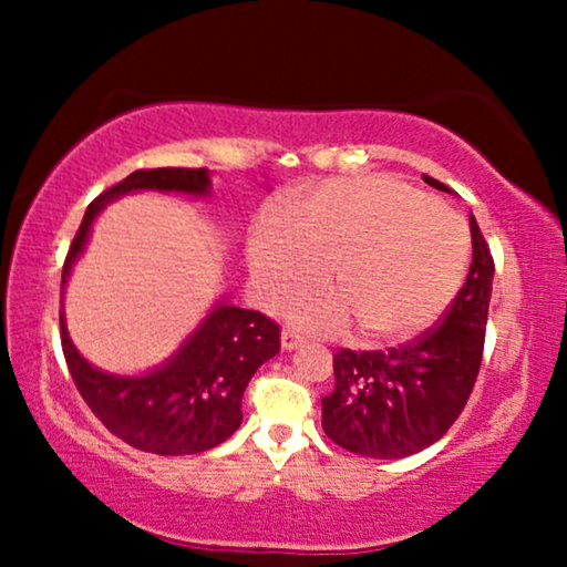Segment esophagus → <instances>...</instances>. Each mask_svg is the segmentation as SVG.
<instances>
[{
	"mask_svg": "<svg viewBox=\"0 0 567 567\" xmlns=\"http://www.w3.org/2000/svg\"><path fill=\"white\" fill-rule=\"evenodd\" d=\"M305 343V336H299L297 330H284L281 332V348L284 351H293V348H299Z\"/></svg>",
	"mask_w": 567,
	"mask_h": 567,
	"instance_id": "obj_1",
	"label": "esophagus"
}]
</instances>
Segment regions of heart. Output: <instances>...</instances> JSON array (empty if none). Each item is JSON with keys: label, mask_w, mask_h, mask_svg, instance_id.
<instances>
[{"label": "heart", "mask_w": 567, "mask_h": 567, "mask_svg": "<svg viewBox=\"0 0 567 567\" xmlns=\"http://www.w3.org/2000/svg\"><path fill=\"white\" fill-rule=\"evenodd\" d=\"M252 281L278 307L328 270L332 291H307L293 322L317 332L359 324L371 343H402L444 312L467 274V235L446 208L392 177L332 181L289 219L252 229Z\"/></svg>", "instance_id": "b5f03b06"}]
</instances>
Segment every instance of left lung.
I'll list each match as a JSON object with an SVG mask.
<instances>
[{"mask_svg": "<svg viewBox=\"0 0 567 567\" xmlns=\"http://www.w3.org/2000/svg\"><path fill=\"white\" fill-rule=\"evenodd\" d=\"M470 231L467 281L441 324L386 351L340 348L332 355L336 390L322 398V431L338 446L371 460H402L436 444L467 405L483 361L495 274L475 216Z\"/></svg>", "mask_w": 567, "mask_h": 567, "instance_id": "obj_1", "label": "left lung"}]
</instances>
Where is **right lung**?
Here are the masks:
<instances>
[{
  "label": "right lung",
  "instance_id": "obj_1",
  "mask_svg": "<svg viewBox=\"0 0 567 567\" xmlns=\"http://www.w3.org/2000/svg\"><path fill=\"white\" fill-rule=\"evenodd\" d=\"M212 188L206 167L136 169L92 200L64 260L61 289L90 239L95 216L134 190L200 198ZM61 348L82 400L113 436L159 456L200 454L219 446L243 423V394L255 371L281 351V328L255 309L216 301L193 336L162 363L136 377L92 367L69 340L61 315Z\"/></svg>",
  "mask_w": 567,
  "mask_h": 567
}]
</instances>
